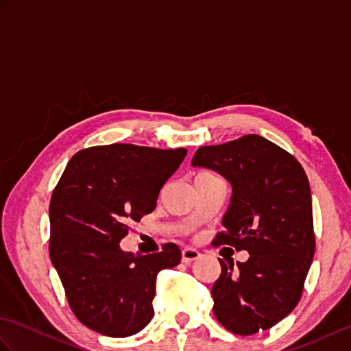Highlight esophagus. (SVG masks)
Masks as SVG:
<instances>
[{"label":"esophagus","mask_w":351,"mask_h":351,"mask_svg":"<svg viewBox=\"0 0 351 351\" xmlns=\"http://www.w3.org/2000/svg\"><path fill=\"white\" fill-rule=\"evenodd\" d=\"M200 256L202 255H200V252L196 249H191V247L182 249V263H185V264H190V263H193V261L199 259Z\"/></svg>","instance_id":"esophagus-1"}]
</instances>
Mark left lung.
<instances>
[{"mask_svg": "<svg viewBox=\"0 0 351 351\" xmlns=\"http://www.w3.org/2000/svg\"><path fill=\"white\" fill-rule=\"evenodd\" d=\"M191 166L217 171L232 187L214 244L249 252L238 270L219 259L214 315L235 335L270 329L297 306L314 258L308 176L293 155L256 134L199 147Z\"/></svg>", "mask_w": 351, "mask_h": 351, "instance_id": "left-lung-1", "label": "left lung"}]
</instances>
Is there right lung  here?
Masks as SVG:
<instances>
[{
    "mask_svg": "<svg viewBox=\"0 0 351 351\" xmlns=\"http://www.w3.org/2000/svg\"><path fill=\"white\" fill-rule=\"evenodd\" d=\"M185 154L114 143L84 149L66 166L49 204V256L88 329L125 338L152 319L156 274L180 264L181 250L167 243L158 253L132 255L121 240L126 223L155 210Z\"/></svg>",
    "mask_w": 351,
    "mask_h": 351,
    "instance_id": "obj_1",
    "label": "right lung"
}]
</instances>
